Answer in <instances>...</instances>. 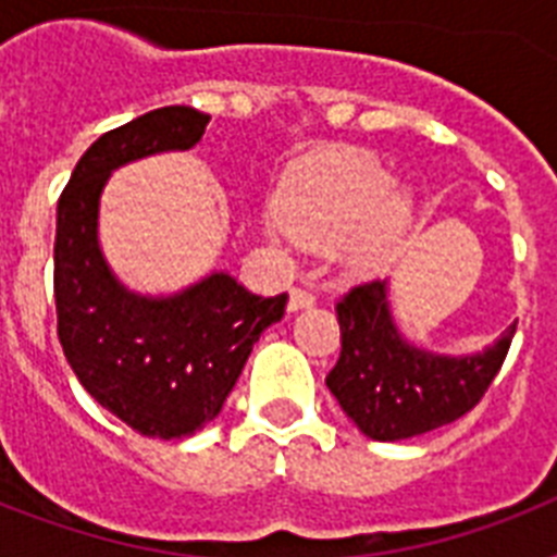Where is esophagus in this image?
Instances as JSON below:
<instances>
[{
  "instance_id": "obj_1",
  "label": "esophagus",
  "mask_w": 557,
  "mask_h": 557,
  "mask_svg": "<svg viewBox=\"0 0 557 557\" xmlns=\"http://www.w3.org/2000/svg\"><path fill=\"white\" fill-rule=\"evenodd\" d=\"M314 300H318V297H314L309 288H300V286L292 288V292H288V312H304V309H312Z\"/></svg>"
}]
</instances>
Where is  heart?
<instances>
[{
    "instance_id": "1",
    "label": "heart",
    "mask_w": 557,
    "mask_h": 557,
    "mask_svg": "<svg viewBox=\"0 0 557 557\" xmlns=\"http://www.w3.org/2000/svg\"><path fill=\"white\" fill-rule=\"evenodd\" d=\"M280 227L309 248H332L356 277L396 262L413 231V196L375 156L332 150L300 161L274 199Z\"/></svg>"
}]
</instances>
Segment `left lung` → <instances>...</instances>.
<instances>
[{
	"instance_id": "8db88e82",
	"label": "left lung",
	"mask_w": 557,
	"mask_h": 557,
	"mask_svg": "<svg viewBox=\"0 0 557 557\" xmlns=\"http://www.w3.org/2000/svg\"><path fill=\"white\" fill-rule=\"evenodd\" d=\"M338 321L341 358L326 387L349 422L379 442L410 440L468 413L503 367L518 326L476 352H433L398 330L389 280L352 288L338 304Z\"/></svg>"
}]
</instances>
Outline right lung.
Masks as SVG:
<instances>
[{"instance_id": "add662e5", "label": "right lung", "mask_w": 557, "mask_h": 557, "mask_svg": "<svg viewBox=\"0 0 557 557\" xmlns=\"http://www.w3.org/2000/svg\"><path fill=\"white\" fill-rule=\"evenodd\" d=\"M210 115L152 109L83 152L57 201L54 304L65 361L95 401L152 440H182L222 413L286 295L260 297L227 271L150 295L117 277L100 245V196L133 161L193 150Z\"/></svg>"}]
</instances>
